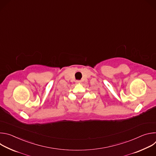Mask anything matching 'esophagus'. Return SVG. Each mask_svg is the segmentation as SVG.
<instances>
[{
  "instance_id": "obj_1",
  "label": "esophagus",
  "mask_w": 156,
  "mask_h": 156,
  "mask_svg": "<svg viewBox=\"0 0 156 156\" xmlns=\"http://www.w3.org/2000/svg\"><path fill=\"white\" fill-rule=\"evenodd\" d=\"M76 83H81V81H80V80H76Z\"/></svg>"
}]
</instances>
